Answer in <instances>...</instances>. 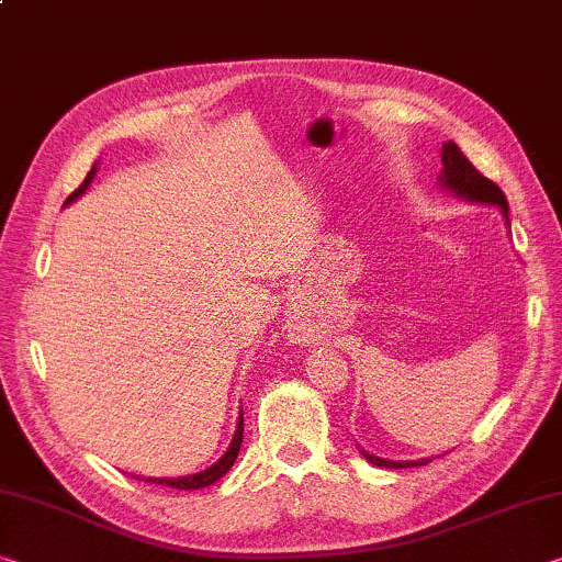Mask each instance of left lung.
<instances>
[{
  "instance_id": "left-lung-1",
  "label": "left lung",
  "mask_w": 562,
  "mask_h": 562,
  "mask_svg": "<svg viewBox=\"0 0 562 562\" xmlns=\"http://www.w3.org/2000/svg\"><path fill=\"white\" fill-rule=\"evenodd\" d=\"M442 184L450 187V190H456L458 194H462V198H468V200L497 204V207H501L507 217V200H505L501 187H497L493 180H487L483 172H477V167L460 153V147L456 145V142H445L442 145ZM364 458H368L372 465H378V468H395V470L397 468H417L427 462V460L393 462V460L368 456V452H364Z\"/></svg>"
}]
</instances>
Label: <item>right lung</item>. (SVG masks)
<instances>
[{
	"label": "right lung",
	"instance_id": "add662e5",
	"mask_svg": "<svg viewBox=\"0 0 562 562\" xmlns=\"http://www.w3.org/2000/svg\"><path fill=\"white\" fill-rule=\"evenodd\" d=\"M92 177H94V167H92V172H89V175L85 177V182L79 184L72 194H69L65 204L77 200L79 194H82V192L87 190V184L92 182ZM243 432H245V423H243V417H239L237 430H235V438H233V445H229V450L225 452V456H222V460H217L212 468L202 470V473H198V475H187V477H149V483H155V485H169V487H177V490H200V487H207V485H212V483H217V480H220L222 475H225L229 468L235 465V460H237V456H239V445H243Z\"/></svg>",
	"mask_w": 562,
	"mask_h": 562
}]
</instances>
